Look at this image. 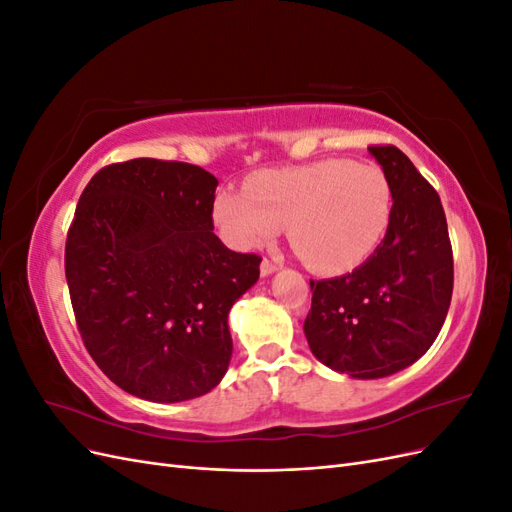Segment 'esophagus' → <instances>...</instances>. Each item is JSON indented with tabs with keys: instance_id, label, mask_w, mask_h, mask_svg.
<instances>
[{
	"instance_id": "1",
	"label": "esophagus",
	"mask_w": 512,
	"mask_h": 512,
	"mask_svg": "<svg viewBox=\"0 0 512 512\" xmlns=\"http://www.w3.org/2000/svg\"><path fill=\"white\" fill-rule=\"evenodd\" d=\"M282 265H280V262H273V260H262V265H260V275L262 277H269L271 273H275L277 269H280Z\"/></svg>"
}]
</instances>
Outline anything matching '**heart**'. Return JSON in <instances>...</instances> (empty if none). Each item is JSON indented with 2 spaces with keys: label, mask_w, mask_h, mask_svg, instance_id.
I'll list each match as a JSON object with an SVG mask.
<instances>
[{
  "label": "heart",
  "mask_w": 512,
  "mask_h": 512,
  "mask_svg": "<svg viewBox=\"0 0 512 512\" xmlns=\"http://www.w3.org/2000/svg\"><path fill=\"white\" fill-rule=\"evenodd\" d=\"M213 220L243 250L267 245L288 224L290 243L309 269L342 275L384 239L391 188L380 168L350 160L265 170L245 181V192L215 196Z\"/></svg>",
  "instance_id": "b5f03b06"
}]
</instances>
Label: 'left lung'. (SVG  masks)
Masks as SVG:
<instances>
[{"mask_svg":"<svg viewBox=\"0 0 512 512\" xmlns=\"http://www.w3.org/2000/svg\"><path fill=\"white\" fill-rule=\"evenodd\" d=\"M389 181L386 235L361 267L309 282L303 331L314 356L359 380L393 376L436 342L453 294V250L438 192L397 147H369Z\"/></svg>","mask_w":512,"mask_h":512,"instance_id":"1","label":"left lung"}]
</instances>
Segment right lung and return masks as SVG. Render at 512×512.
<instances>
[{
	"label": "right lung",
	"mask_w": 512,
	"mask_h": 512,
	"mask_svg": "<svg viewBox=\"0 0 512 512\" xmlns=\"http://www.w3.org/2000/svg\"><path fill=\"white\" fill-rule=\"evenodd\" d=\"M218 179L185 162L111 164L83 190L66 241L72 309L91 359L119 389L156 404L209 393L224 378L228 312L260 256L213 232Z\"/></svg>",
	"instance_id": "add662e5"
}]
</instances>
